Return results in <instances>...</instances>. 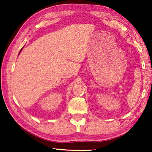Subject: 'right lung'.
<instances>
[{
    "label": "right lung",
    "mask_w": 152,
    "mask_h": 152,
    "mask_svg": "<svg viewBox=\"0 0 152 152\" xmlns=\"http://www.w3.org/2000/svg\"><path fill=\"white\" fill-rule=\"evenodd\" d=\"M22 49H23V48H22ZM22 49H21V50H20V51H21V50H22Z\"/></svg>",
    "instance_id": "right-lung-1"
}]
</instances>
